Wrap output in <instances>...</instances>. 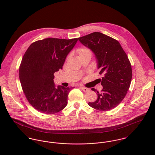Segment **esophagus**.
Returning a JSON list of instances; mask_svg holds the SVG:
<instances>
[{
	"instance_id": "esophagus-1",
	"label": "esophagus",
	"mask_w": 155,
	"mask_h": 155,
	"mask_svg": "<svg viewBox=\"0 0 155 155\" xmlns=\"http://www.w3.org/2000/svg\"><path fill=\"white\" fill-rule=\"evenodd\" d=\"M80 88L84 92H87V91H89V89L88 88H85V87H80Z\"/></svg>"
}]
</instances>
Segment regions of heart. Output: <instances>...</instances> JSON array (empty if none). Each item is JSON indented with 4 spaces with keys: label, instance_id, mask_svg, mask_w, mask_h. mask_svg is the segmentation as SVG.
<instances>
[{
    "label": "heart",
    "instance_id": "1",
    "mask_svg": "<svg viewBox=\"0 0 155 155\" xmlns=\"http://www.w3.org/2000/svg\"><path fill=\"white\" fill-rule=\"evenodd\" d=\"M90 52L89 49H87V48H80V49H79L78 51V54L79 55L80 57H81V55H82L83 54H85V53H87V52Z\"/></svg>",
    "mask_w": 155,
    "mask_h": 155
}]
</instances>
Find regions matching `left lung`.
<instances>
[{"instance_id":"8db88e82","label":"left lung","mask_w":155,"mask_h":155,"mask_svg":"<svg viewBox=\"0 0 155 155\" xmlns=\"http://www.w3.org/2000/svg\"><path fill=\"white\" fill-rule=\"evenodd\" d=\"M78 39L94 53L99 73L104 75L100 79L103 89L97 91V99L89 102V106L98 110H110L121 103L131 85L132 68L128 56L117 41L101 33L94 32Z\"/></svg>"}]
</instances>
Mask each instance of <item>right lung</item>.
Returning <instances> with one entry per match:
<instances>
[{
  "label": "right lung",
  "mask_w": 155,
  "mask_h": 155,
  "mask_svg": "<svg viewBox=\"0 0 155 155\" xmlns=\"http://www.w3.org/2000/svg\"><path fill=\"white\" fill-rule=\"evenodd\" d=\"M78 38H46L30 45L22 57L19 77L28 103L44 114H55L65 108L69 92L74 87L58 86L54 73L63 68L67 55Z\"/></svg>",
  "instance_id": "1"
}]
</instances>
